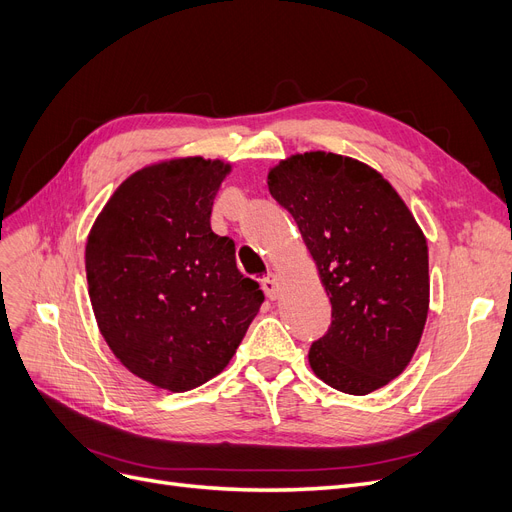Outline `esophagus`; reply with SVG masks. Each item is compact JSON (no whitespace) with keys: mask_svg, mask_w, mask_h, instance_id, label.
Returning a JSON list of instances; mask_svg holds the SVG:
<instances>
[{"mask_svg":"<svg viewBox=\"0 0 512 512\" xmlns=\"http://www.w3.org/2000/svg\"><path fill=\"white\" fill-rule=\"evenodd\" d=\"M261 289L266 291V295L270 299H278L280 297V278L276 274H268L261 278Z\"/></svg>","mask_w":512,"mask_h":512,"instance_id":"obj_1","label":"esophagus"}]
</instances>
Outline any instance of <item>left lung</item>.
I'll use <instances>...</instances> for the list:
<instances>
[{
    "label": "left lung",
    "instance_id": "obj_1",
    "mask_svg": "<svg viewBox=\"0 0 512 512\" xmlns=\"http://www.w3.org/2000/svg\"><path fill=\"white\" fill-rule=\"evenodd\" d=\"M331 301V327L308 361L331 388L365 396L399 377L430 306L428 244L399 192L369 164L306 151L268 170Z\"/></svg>",
    "mask_w": 512,
    "mask_h": 512
}]
</instances>
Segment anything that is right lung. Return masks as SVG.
I'll return each instance as SVG.
<instances>
[{
	"mask_svg": "<svg viewBox=\"0 0 512 512\" xmlns=\"http://www.w3.org/2000/svg\"><path fill=\"white\" fill-rule=\"evenodd\" d=\"M230 173V162L202 156L147 164L90 227L86 278L99 331L130 373L160 390L185 392L219 375L261 308L234 240L211 230Z\"/></svg>",
	"mask_w": 512,
	"mask_h": 512,
	"instance_id": "right-lung-1",
	"label": "right lung"
}]
</instances>
